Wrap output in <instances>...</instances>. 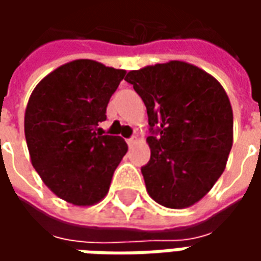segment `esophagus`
Listing matches in <instances>:
<instances>
[{
	"label": "esophagus",
	"instance_id": "obj_1",
	"mask_svg": "<svg viewBox=\"0 0 261 261\" xmlns=\"http://www.w3.org/2000/svg\"><path fill=\"white\" fill-rule=\"evenodd\" d=\"M137 141H138V138H137V137H131V138L127 140V144H128V145H134Z\"/></svg>",
	"mask_w": 261,
	"mask_h": 261
}]
</instances>
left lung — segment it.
I'll use <instances>...</instances> for the list:
<instances>
[{
  "label": "left lung",
  "mask_w": 261,
  "mask_h": 261,
  "mask_svg": "<svg viewBox=\"0 0 261 261\" xmlns=\"http://www.w3.org/2000/svg\"><path fill=\"white\" fill-rule=\"evenodd\" d=\"M145 103L151 159L141 168L148 194L173 210L194 205L222 175L233 142V113L213 75L172 60L124 78Z\"/></svg>",
  "instance_id": "left-lung-1"
}]
</instances>
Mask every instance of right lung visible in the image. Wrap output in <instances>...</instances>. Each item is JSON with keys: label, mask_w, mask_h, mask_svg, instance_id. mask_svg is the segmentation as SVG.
<instances>
[{"label": "right lung", "mask_w": 261, "mask_h": 261, "mask_svg": "<svg viewBox=\"0 0 261 261\" xmlns=\"http://www.w3.org/2000/svg\"><path fill=\"white\" fill-rule=\"evenodd\" d=\"M125 69L95 60H74L46 75L25 110L31 162L43 183L78 207L102 201L127 152L119 136L96 133Z\"/></svg>", "instance_id": "right-lung-1"}]
</instances>
